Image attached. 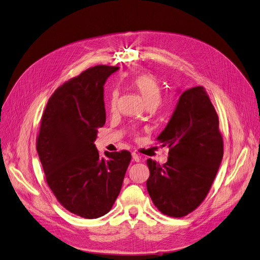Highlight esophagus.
<instances>
[{"label": "esophagus", "instance_id": "obj_1", "mask_svg": "<svg viewBox=\"0 0 260 260\" xmlns=\"http://www.w3.org/2000/svg\"><path fill=\"white\" fill-rule=\"evenodd\" d=\"M132 158H133V160L137 161V162L140 161V156L137 153H132Z\"/></svg>", "mask_w": 260, "mask_h": 260}]
</instances>
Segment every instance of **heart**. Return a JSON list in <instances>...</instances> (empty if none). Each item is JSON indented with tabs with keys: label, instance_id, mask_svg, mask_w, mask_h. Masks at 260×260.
<instances>
[{
	"label": "heart",
	"instance_id": "heart-1",
	"mask_svg": "<svg viewBox=\"0 0 260 260\" xmlns=\"http://www.w3.org/2000/svg\"><path fill=\"white\" fill-rule=\"evenodd\" d=\"M131 84L141 93L143 96L145 103L149 105L156 106L160 101V86L157 82L155 77L147 74H141L131 79ZM118 98H119V92L117 90H113L111 92L108 100V107L109 111L115 112L118 104Z\"/></svg>",
	"mask_w": 260,
	"mask_h": 260
}]
</instances>
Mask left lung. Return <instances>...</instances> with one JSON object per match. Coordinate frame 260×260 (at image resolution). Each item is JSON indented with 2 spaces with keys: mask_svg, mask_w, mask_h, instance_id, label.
I'll return each instance as SVG.
<instances>
[{
  "mask_svg": "<svg viewBox=\"0 0 260 260\" xmlns=\"http://www.w3.org/2000/svg\"><path fill=\"white\" fill-rule=\"evenodd\" d=\"M168 146V161L147 159V192L161 214L181 218L198 208L210 190L223 157V139L204 86L184 91L167 127L156 139Z\"/></svg>",
  "mask_w": 260,
  "mask_h": 260,
  "instance_id": "left-lung-1",
  "label": "left lung"
}]
</instances>
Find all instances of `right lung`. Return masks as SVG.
Returning a JSON list of instances; mask_svg holds the SVG:
<instances>
[{
  "mask_svg": "<svg viewBox=\"0 0 260 260\" xmlns=\"http://www.w3.org/2000/svg\"><path fill=\"white\" fill-rule=\"evenodd\" d=\"M117 66L90 67L54 91L41 118L37 151L60 205L85 219L104 216L120 193L129 151L101 157L94 145L105 124L104 83Z\"/></svg>",
  "mask_w": 260,
  "mask_h": 260,
  "instance_id": "1",
  "label": "right lung"
}]
</instances>
